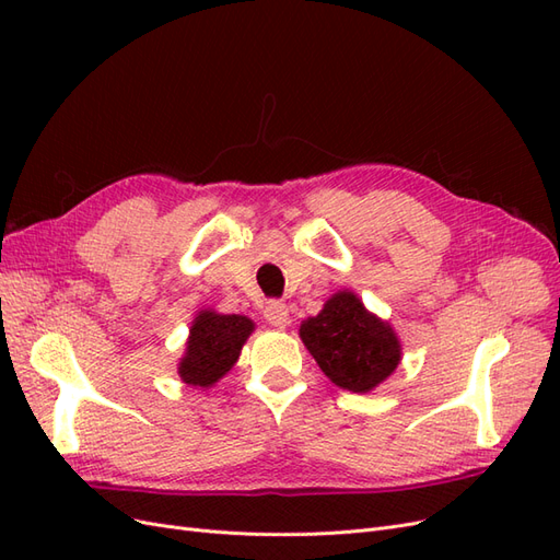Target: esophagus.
Here are the masks:
<instances>
[{
  "instance_id": "1",
  "label": "esophagus",
  "mask_w": 560,
  "mask_h": 560,
  "mask_svg": "<svg viewBox=\"0 0 560 560\" xmlns=\"http://www.w3.org/2000/svg\"><path fill=\"white\" fill-rule=\"evenodd\" d=\"M264 319L270 327L284 329L287 325H290V308H287L282 301H268V306L264 308Z\"/></svg>"
}]
</instances>
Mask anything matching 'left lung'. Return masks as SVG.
<instances>
[{"label": "left lung", "mask_w": 560, "mask_h": 560, "mask_svg": "<svg viewBox=\"0 0 560 560\" xmlns=\"http://www.w3.org/2000/svg\"><path fill=\"white\" fill-rule=\"evenodd\" d=\"M299 336L322 374L350 393H371L401 362V341L393 325L366 311L350 290H338L315 317L303 319Z\"/></svg>", "instance_id": "obj_1"}]
</instances>
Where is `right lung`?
Masks as SVG:
<instances>
[{"instance_id":"add662e5","label":"right lung","mask_w":560,"mask_h":560,"mask_svg":"<svg viewBox=\"0 0 560 560\" xmlns=\"http://www.w3.org/2000/svg\"><path fill=\"white\" fill-rule=\"evenodd\" d=\"M252 331L254 322L247 315H224L214 308L198 311L177 364L179 378L198 389L212 387L238 362Z\"/></svg>"}]
</instances>
